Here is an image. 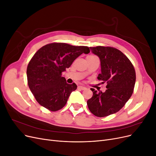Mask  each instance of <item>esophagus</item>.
Instances as JSON below:
<instances>
[{
  "instance_id": "34e87169",
  "label": "esophagus",
  "mask_w": 156,
  "mask_h": 156,
  "mask_svg": "<svg viewBox=\"0 0 156 156\" xmlns=\"http://www.w3.org/2000/svg\"><path fill=\"white\" fill-rule=\"evenodd\" d=\"M78 88H79V89H81V90H85V89L87 88L85 87L82 86V85H80V86H79V87H78Z\"/></svg>"
}]
</instances>
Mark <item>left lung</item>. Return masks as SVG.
<instances>
[{"label":"left lung","instance_id":"left-lung-1","mask_svg":"<svg viewBox=\"0 0 156 156\" xmlns=\"http://www.w3.org/2000/svg\"><path fill=\"white\" fill-rule=\"evenodd\" d=\"M100 59L101 72L98 79L107 83L105 92L91 88L92 97L87 105L94 115L105 117L119 111L129 100L135 87L136 73L129 59L112 47H90Z\"/></svg>","mask_w":156,"mask_h":156}]
</instances>
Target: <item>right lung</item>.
<instances>
[{"label": "right lung", "instance_id": "right-lung-1", "mask_svg": "<svg viewBox=\"0 0 156 156\" xmlns=\"http://www.w3.org/2000/svg\"><path fill=\"white\" fill-rule=\"evenodd\" d=\"M89 53L87 46L57 42L47 44L36 52L28 64L27 75L28 85L40 105L51 111L65 106L77 85L67 83L62 73L79 56Z\"/></svg>", "mask_w": 156, "mask_h": 156}]
</instances>
